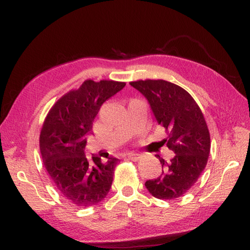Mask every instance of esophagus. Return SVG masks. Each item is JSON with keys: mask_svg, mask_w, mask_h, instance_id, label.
Returning <instances> with one entry per match:
<instances>
[{"mask_svg": "<svg viewBox=\"0 0 250 250\" xmlns=\"http://www.w3.org/2000/svg\"><path fill=\"white\" fill-rule=\"evenodd\" d=\"M127 159L133 161V162H137V161H139V159H141V155L137 153H130L129 155H127Z\"/></svg>", "mask_w": 250, "mask_h": 250, "instance_id": "34e87169", "label": "esophagus"}]
</instances>
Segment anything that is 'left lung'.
<instances>
[{
	"label": "left lung",
	"mask_w": 250,
	"mask_h": 250,
	"mask_svg": "<svg viewBox=\"0 0 250 250\" xmlns=\"http://www.w3.org/2000/svg\"><path fill=\"white\" fill-rule=\"evenodd\" d=\"M147 99L158 124L164 126L166 146L175 156L162 164V175L148 180L145 187L155 198L176 199L193 187L206 168L211 142L206 119L188 92L164 80L130 82Z\"/></svg>",
	"instance_id": "left-lung-1"
}]
</instances>
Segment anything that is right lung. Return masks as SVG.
<instances>
[{
  "instance_id": "add662e5",
  "label": "right lung",
  "mask_w": 250,
  "mask_h": 250,
  "mask_svg": "<svg viewBox=\"0 0 250 250\" xmlns=\"http://www.w3.org/2000/svg\"><path fill=\"white\" fill-rule=\"evenodd\" d=\"M116 81L87 80L69 91L46 115L39 145L46 171L61 195L71 204L86 208L99 204L111 189L119 160L105 164L97 155L87 156V136L102 104L124 88Z\"/></svg>"
}]
</instances>
